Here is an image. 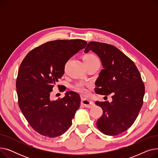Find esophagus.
<instances>
[{
    "instance_id": "34e87169",
    "label": "esophagus",
    "mask_w": 158,
    "mask_h": 158,
    "mask_svg": "<svg viewBox=\"0 0 158 158\" xmlns=\"http://www.w3.org/2000/svg\"><path fill=\"white\" fill-rule=\"evenodd\" d=\"M81 103L85 107H88V108H90V107H92L94 105L93 101L87 98H82L81 100Z\"/></svg>"
}]
</instances>
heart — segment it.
Returning <instances> with one entry per match:
<instances>
[{"label":"heart","instance_id":"obj_1","mask_svg":"<svg viewBox=\"0 0 158 158\" xmlns=\"http://www.w3.org/2000/svg\"><path fill=\"white\" fill-rule=\"evenodd\" d=\"M82 60H83L84 63H89V62H92V61L98 60L94 55L88 54L85 55L83 57H82ZM74 88H75V89H76L77 92L83 94H85L87 93L86 89L82 84H77L76 86H74Z\"/></svg>","mask_w":158,"mask_h":158}]
</instances>
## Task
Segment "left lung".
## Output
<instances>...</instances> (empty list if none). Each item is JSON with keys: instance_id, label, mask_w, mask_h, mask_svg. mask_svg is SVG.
<instances>
[{"instance_id": "1", "label": "left lung", "mask_w": 158, "mask_h": 158, "mask_svg": "<svg viewBox=\"0 0 158 158\" xmlns=\"http://www.w3.org/2000/svg\"><path fill=\"white\" fill-rule=\"evenodd\" d=\"M89 51L100 58L103 67L95 82L96 94L113 95L110 103L95 102L103 110L97 127L106 135H118L127 130L137 118L143 105L144 84L133 61L117 47L92 41L85 52Z\"/></svg>"}]
</instances>
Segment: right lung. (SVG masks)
Masks as SVG:
<instances>
[{
	"label": "right lung",
	"mask_w": 158,
	"mask_h": 158,
	"mask_svg": "<svg viewBox=\"0 0 158 158\" xmlns=\"http://www.w3.org/2000/svg\"><path fill=\"white\" fill-rule=\"evenodd\" d=\"M82 40L48 41L29 52L22 61L16 88L20 108L40 135L55 138L67 131L79 109V95L70 91L52 101L51 92L64 73L66 62L86 47Z\"/></svg>",
	"instance_id": "obj_1"
}]
</instances>
